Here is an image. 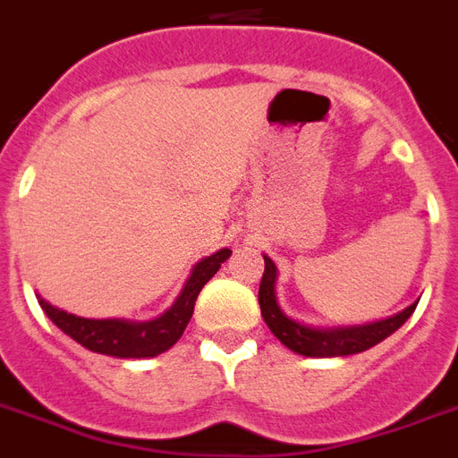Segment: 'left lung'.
Wrapping results in <instances>:
<instances>
[{
    "instance_id": "1",
    "label": "left lung",
    "mask_w": 458,
    "mask_h": 458,
    "mask_svg": "<svg viewBox=\"0 0 458 458\" xmlns=\"http://www.w3.org/2000/svg\"><path fill=\"white\" fill-rule=\"evenodd\" d=\"M265 258V274H262L260 290H258V301H260V311L267 327L276 336L285 348L295 350L297 355L306 357H344L355 355V352H364V350L373 348L383 339H387L389 334H394L401 325L412 316L415 304H411L405 311L396 313V316L380 320L373 325H361V327H345V329H316L300 325L297 320L285 316L276 304V295H274V284H276V267L274 262Z\"/></svg>"
}]
</instances>
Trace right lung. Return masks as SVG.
Segmentation results:
<instances>
[{"instance_id":"obj_1","label":"right lung","mask_w":458,"mask_h":458,"mask_svg":"<svg viewBox=\"0 0 458 458\" xmlns=\"http://www.w3.org/2000/svg\"><path fill=\"white\" fill-rule=\"evenodd\" d=\"M230 253H233L230 249H221L214 256L198 262L177 301L161 318L149 320V323L89 320V318L73 316V313H66L62 309H55L46 300H38V304L64 334H69L71 339L85 345L91 352L113 357H135V360L157 357L180 341L191 316H193V306H196L202 285L218 272L221 262L228 260Z\"/></svg>"}]
</instances>
